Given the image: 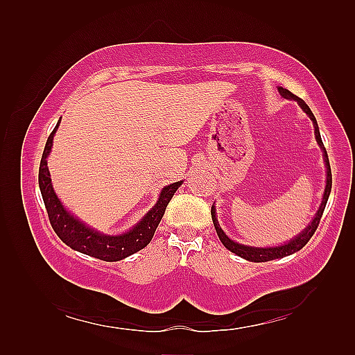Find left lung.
Wrapping results in <instances>:
<instances>
[{
  "label": "left lung",
  "mask_w": 355,
  "mask_h": 355,
  "mask_svg": "<svg viewBox=\"0 0 355 355\" xmlns=\"http://www.w3.org/2000/svg\"><path fill=\"white\" fill-rule=\"evenodd\" d=\"M277 92L281 94L284 99H288V101H296L299 103V107L302 108V111L305 114L311 119L313 126H314V135H315V140H318L319 146L323 153V160H325V168H327V186H325V192H323V198L320 206L318 209V212H315L314 218L310 221V224L306 225V227L299 233V235L294 236L293 239H290L288 243H284L281 245H276V247H252V245H244V244H239L236 241L230 239L227 235H225L224 230L221 229L220 223H218V218H216V209L215 206H212V210H210V214H212V221L215 225V230L218 233V238L223 243V245L230 250L232 253H235L241 258H244L250 262H267V261H273V259H279V258H285V256L293 254L299 252L300 248L305 247V244L308 241L311 239V236L314 235L315 229H318V225L320 223V218L323 215V210H325L327 206V201L329 197V192H331V184H333V175H331V166H329V160H328V154H327V149L323 146V141L320 137V132H319V126H318V120H315L314 114L311 112L310 107L302 101L299 99L297 96H294L291 92H288L286 88L282 87H277Z\"/></svg>",
  "instance_id": "1"
}]
</instances>
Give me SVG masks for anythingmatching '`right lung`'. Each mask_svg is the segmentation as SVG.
Instances as JSON below:
<instances>
[{"instance_id":"obj_1","label":"right lung","mask_w":355,"mask_h":355,"mask_svg":"<svg viewBox=\"0 0 355 355\" xmlns=\"http://www.w3.org/2000/svg\"><path fill=\"white\" fill-rule=\"evenodd\" d=\"M59 123H61V120H59L55 130L49 135L40 164V189L53 230L56 232V235L61 238L62 243L71 247L73 250L107 262L125 259L128 256L141 250V248H145L150 243V239H153L158 224H160L164 215V210L173 197V193L177 192V189L183 184V182L164 186L160 195H158V200L154 207L150 209L148 214H145V216H143L132 229L125 233H120V235H107V233H101L99 230L89 227L84 221H80L79 218L69 212V210L64 207L61 200L58 198L55 189H53V183L47 166V157L51 153L53 137H55Z\"/></svg>"}]
</instances>
